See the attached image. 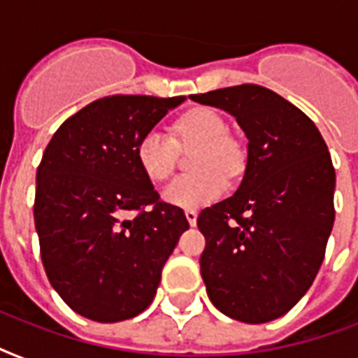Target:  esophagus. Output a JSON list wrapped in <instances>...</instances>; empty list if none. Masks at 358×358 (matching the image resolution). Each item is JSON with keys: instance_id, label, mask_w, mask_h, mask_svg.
I'll return each instance as SVG.
<instances>
[{"instance_id": "34e87169", "label": "esophagus", "mask_w": 358, "mask_h": 358, "mask_svg": "<svg viewBox=\"0 0 358 358\" xmlns=\"http://www.w3.org/2000/svg\"><path fill=\"white\" fill-rule=\"evenodd\" d=\"M196 215H199V213H196V210H193V208H187V210H185V219H187V223H189L191 227H195L196 224Z\"/></svg>"}]
</instances>
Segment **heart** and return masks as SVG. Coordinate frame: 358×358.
<instances>
[{
    "label": "heart",
    "instance_id": "b5f03b06",
    "mask_svg": "<svg viewBox=\"0 0 358 358\" xmlns=\"http://www.w3.org/2000/svg\"><path fill=\"white\" fill-rule=\"evenodd\" d=\"M227 131L229 128L221 115L212 109H193L174 124L180 145L199 146L191 157V165L196 171L176 176L165 185L163 201L178 208H199L223 195L227 189L224 173L232 176L243 165L238 143ZM135 159L146 178L163 182L174 171L176 146L162 129L152 128L137 141Z\"/></svg>",
    "mask_w": 358,
    "mask_h": 358
}]
</instances>
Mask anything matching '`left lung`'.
<instances>
[{
	"label": "left lung",
	"instance_id": "left-lung-1",
	"mask_svg": "<svg viewBox=\"0 0 358 358\" xmlns=\"http://www.w3.org/2000/svg\"><path fill=\"white\" fill-rule=\"evenodd\" d=\"M232 115L247 137L236 193L202 210V280L213 306L245 323L284 316L314 282L334 223L331 154L294 103L260 85L191 94Z\"/></svg>",
	"mask_w": 358,
	"mask_h": 358
}]
</instances>
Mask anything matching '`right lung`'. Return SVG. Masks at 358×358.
<instances>
[{
	"instance_id": "right-lung-1",
	"label": "right lung",
	"mask_w": 358,
	"mask_h": 358,
	"mask_svg": "<svg viewBox=\"0 0 358 358\" xmlns=\"http://www.w3.org/2000/svg\"><path fill=\"white\" fill-rule=\"evenodd\" d=\"M185 96H108L61 124L36 169L35 229L46 275L66 305L115 323L150 305L189 229L135 159L141 135ZM152 206L150 210H145ZM137 211L135 218H124Z\"/></svg>"
}]
</instances>
